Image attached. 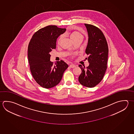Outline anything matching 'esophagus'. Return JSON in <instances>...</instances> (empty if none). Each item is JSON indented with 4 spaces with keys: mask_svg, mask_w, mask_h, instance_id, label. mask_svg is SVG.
<instances>
[{
    "mask_svg": "<svg viewBox=\"0 0 134 134\" xmlns=\"http://www.w3.org/2000/svg\"><path fill=\"white\" fill-rule=\"evenodd\" d=\"M69 66L71 68H74L76 67V65H74V64H71L69 65Z\"/></svg>",
    "mask_w": 134,
    "mask_h": 134,
    "instance_id": "1",
    "label": "esophagus"
}]
</instances>
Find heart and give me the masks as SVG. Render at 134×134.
<instances>
[{
	"label": "heart",
	"mask_w": 134,
	"mask_h": 134,
	"mask_svg": "<svg viewBox=\"0 0 134 134\" xmlns=\"http://www.w3.org/2000/svg\"><path fill=\"white\" fill-rule=\"evenodd\" d=\"M69 36H70L71 39L74 41H76V40H78V39H83V35L80 32H77V31H73V32H71L69 34ZM62 38H63L62 35H60V36L59 37V38L58 39V41H57V43L58 44L60 42ZM75 54H71V56H73Z\"/></svg>",
	"instance_id": "b5f03b06"
}]
</instances>
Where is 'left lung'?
<instances>
[{
  "instance_id": "obj_1",
  "label": "left lung",
  "mask_w": 134,
  "mask_h": 134,
  "mask_svg": "<svg viewBox=\"0 0 134 134\" xmlns=\"http://www.w3.org/2000/svg\"><path fill=\"white\" fill-rule=\"evenodd\" d=\"M85 25L89 37L85 53L89 56L86 59L89 65L86 68L79 65L82 72L78 80L82 85L92 88L99 83L104 76L107 68L109 49L102 31L92 24Z\"/></svg>"
}]
</instances>
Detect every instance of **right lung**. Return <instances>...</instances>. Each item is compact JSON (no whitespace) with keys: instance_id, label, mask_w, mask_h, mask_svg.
<instances>
[{"instance_id":"add662e5","label":"right lung","mask_w":134,"mask_h":134,"mask_svg":"<svg viewBox=\"0 0 134 134\" xmlns=\"http://www.w3.org/2000/svg\"><path fill=\"white\" fill-rule=\"evenodd\" d=\"M66 31V28L48 25L34 33L30 41L28 57L30 70L34 80L44 88L53 87L58 84L68 67L63 60L54 64L50 61L49 52L56 49L57 39Z\"/></svg>"}]
</instances>
